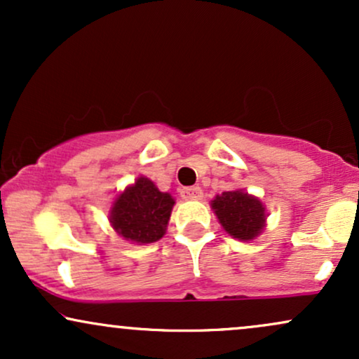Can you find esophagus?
Listing matches in <instances>:
<instances>
[{"mask_svg":"<svg viewBox=\"0 0 359 359\" xmlns=\"http://www.w3.org/2000/svg\"><path fill=\"white\" fill-rule=\"evenodd\" d=\"M180 196L185 201H194V199H201L203 197V189L194 185V187H182L180 189Z\"/></svg>","mask_w":359,"mask_h":359,"instance_id":"34e87169","label":"esophagus"}]
</instances>
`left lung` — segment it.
<instances>
[{"instance_id":"1","label":"left lung","mask_w":359,"mask_h":359,"mask_svg":"<svg viewBox=\"0 0 359 359\" xmlns=\"http://www.w3.org/2000/svg\"><path fill=\"white\" fill-rule=\"evenodd\" d=\"M211 204L222 228L238 240H253L265 226V208L257 197L248 194L222 192Z\"/></svg>"}]
</instances>
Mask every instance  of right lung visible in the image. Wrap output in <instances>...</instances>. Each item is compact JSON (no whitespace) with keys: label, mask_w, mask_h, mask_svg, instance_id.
Returning a JSON list of instances; mask_svg holds the SVG:
<instances>
[{"label":"right lung","mask_w":359,"mask_h":359,"mask_svg":"<svg viewBox=\"0 0 359 359\" xmlns=\"http://www.w3.org/2000/svg\"><path fill=\"white\" fill-rule=\"evenodd\" d=\"M172 208L170 194L160 192L151 180L140 177L118 196L111 209V224L125 240L147 245L165 234Z\"/></svg>","instance_id":"1"}]
</instances>
